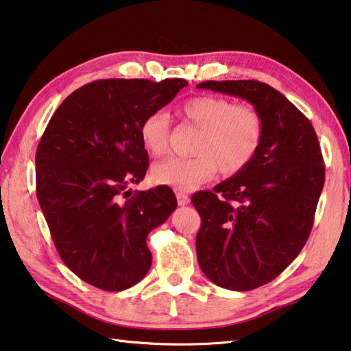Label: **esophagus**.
Masks as SVG:
<instances>
[{
  "mask_svg": "<svg viewBox=\"0 0 351 351\" xmlns=\"http://www.w3.org/2000/svg\"><path fill=\"white\" fill-rule=\"evenodd\" d=\"M176 199H178V204H180V206H187V204L190 202L189 195L184 193V192H176Z\"/></svg>",
  "mask_w": 351,
  "mask_h": 351,
  "instance_id": "1",
  "label": "esophagus"
}]
</instances>
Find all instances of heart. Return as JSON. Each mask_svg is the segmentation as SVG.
Here are the masks:
<instances>
[{"mask_svg": "<svg viewBox=\"0 0 351 351\" xmlns=\"http://www.w3.org/2000/svg\"><path fill=\"white\" fill-rule=\"evenodd\" d=\"M184 119L196 125L192 158H167L152 167V180L176 190H193L213 176L234 175L256 155L263 141L264 124L252 106L234 104L221 97H196L180 109ZM170 119L162 110L144 118L139 135L144 147L159 156L169 147Z\"/></svg>", "mask_w": 351, "mask_h": 351, "instance_id": "1", "label": "heart"}]
</instances>
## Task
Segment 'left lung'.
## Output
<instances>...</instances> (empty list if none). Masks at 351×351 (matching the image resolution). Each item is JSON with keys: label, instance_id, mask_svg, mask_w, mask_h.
Listing matches in <instances>:
<instances>
[{"label": "left lung", "instance_id": "left-lung-1", "mask_svg": "<svg viewBox=\"0 0 351 351\" xmlns=\"http://www.w3.org/2000/svg\"><path fill=\"white\" fill-rule=\"evenodd\" d=\"M197 88L238 97L263 117L256 155L213 192L192 196L201 216L197 263L210 281L247 291L275 279L302 250L326 167L310 121L281 92L253 80L204 81Z\"/></svg>", "mask_w": 351, "mask_h": 351}]
</instances>
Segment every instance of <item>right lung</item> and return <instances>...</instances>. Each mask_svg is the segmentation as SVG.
Returning <instances> with one entry per match:
<instances>
[{"label": "right lung", "instance_id": "right-lung-1", "mask_svg": "<svg viewBox=\"0 0 351 351\" xmlns=\"http://www.w3.org/2000/svg\"><path fill=\"white\" fill-rule=\"evenodd\" d=\"M186 80H99L62 101L36 149V196L56 250L82 281L106 291L130 289L147 275V234L178 202L169 187L138 192L149 155L144 118L167 106Z\"/></svg>", "mask_w": 351, "mask_h": 351}]
</instances>
